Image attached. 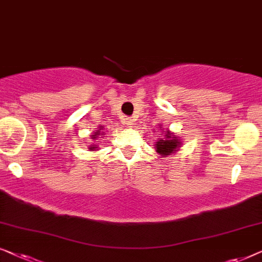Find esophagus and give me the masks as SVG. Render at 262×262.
Listing matches in <instances>:
<instances>
[{"label": "esophagus", "instance_id": "1", "mask_svg": "<svg viewBox=\"0 0 262 262\" xmlns=\"http://www.w3.org/2000/svg\"><path fill=\"white\" fill-rule=\"evenodd\" d=\"M124 123H126L127 127H133V124H134V120H133L132 117H126V119H124Z\"/></svg>", "mask_w": 262, "mask_h": 262}]
</instances>
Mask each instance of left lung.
Masks as SVG:
<instances>
[{
    "mask_svg": "<svg viewBox=\"0 0 262 262\" xmlns=\"http://www.w3.org/2000/svg\"><path fill=\"white\" fill-rule=\"evenodd\" d=\"M160 129H163V127H160ZM180 146H182L180 140L173 135V133L167 130L165 133L164 138L159 139V141L156 142V150L158 154H160L161 158H164L176 153V150H178Z\"/></svg>",
    "mask_w": 262,
    "mask_h": 262,
    "instance_id": "obj_1",
    "label": "left lung"
}]
</instances>
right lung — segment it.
Here are the masks:
<instances>
[{"label": "right lung", "mask_w": 262, "mask_h": 262, "mask_svg": "<svg viewBox=\"0 0 262 262\" xmlns=\"http://www.w3.org/2000/svg\"><path fill=\"white\" fill-rule=\"evenodd\" d=\"M102 130H103V127H102V126H99V128L97 129V132H95L94 134L91 135V139L96 140V139L98 138L99 135H103V134H104V132H102ZM96 146H97V145H90V146H89V150H96V149H97L98 147H96Z\"/></svg>", "instance_id": "1"}]
</instances>
